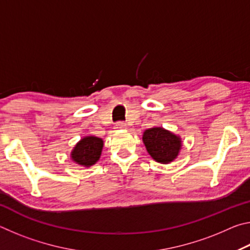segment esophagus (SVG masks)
Here are the masks:
<instances>
[{"label":"esophagus","instance_id":"obj_1","mask_svg":"<svg viewBox=\"0 0 250 250\" xmlns=\"http://www.w3.org/2000/svg\"><path fill=\"white\" fill-rule=\"evenodd\" d=\"M128 128V125H126L125 122H118L116 125V129H119V130H125Z\"/></svg>","mask_w":250,"mask_h":250}]
</instances>
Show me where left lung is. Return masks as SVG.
<instances>
[{"label": "left lung", "instance_id": "1", "mask_svg": "<svg viewBox=\"0 0 250 250\" xmlns=\"http://www.w3.org/2000/svg\"><path fill=\"white\" fill-rule=\"evenodd\" d=\"M142 141L151 158L161 164L173 162L179 156L182 149L180 135L162 126L146 129L142 134Z\"/></svg>", "mask_w": 250, "mask_h": 250}]
</instances>
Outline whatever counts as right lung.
<instances>
[{"instance_id": "add662e5", "label": "right lung", "mask_w": 250, "mask_h": 250, "mask_svg": "<svg viewBox=\"0 0 250 250\" xmlns=\"http://www.w3.org/2000/svg\"><path fill=\"white\" fill-rule=\"evenodd\" d=\"M103 147V139L95 135H88L76 143L70 152V158L80 167H90L98 162Z\"/></svg>"}]
</instances>
